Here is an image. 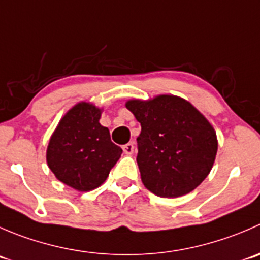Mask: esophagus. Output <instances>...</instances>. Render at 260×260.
I'll use <instances>...</instances> for the list:
<instances>
[{
    "instance_id": "obj_1",
    "label": "esophagus",
    "mask_w": 260,
    "mask_h": 260,
    "mask_svg": "<svg viewBox=\"0 0 260 260\" xmlns=\"http://www.w3.org/2000/svg\"><path fill=\"white\" fill-rule=\"evenodd\" d=\"M123 151H124L125 155H132L133 151H135V145L132 142L127 143V145L123 146Z\"/></svg>"
}]
</instances>
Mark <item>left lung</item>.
<instances>
[{
    "label": "left lung",
    "mask_w": 260,
    "mask_h": 260,
    "mask_svg": "<svg viewBox=\"0 0 260 260\" xmlns=\"http://www.w3.org/2000/svg\"><path fill=\"white\" fill-rule=\"evenodd\" d=\"M141 123L137 164L143 185L158 197L190 193L208 176L218 142L213 125L188 100L162 94L125 103Z\"/></svg>",
    "instance_id": "8db88e82"
}]
</instances>
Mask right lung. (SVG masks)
Masks as SVG:
<instances>
[{"label": "right lung", "mask_w": 260, "mask_h": 260, "mask_svg": "<svg viewBox=\"0 0 260 260\" xmlns=\"http://www.w3.org/2000/svg\"><path fill=\"white\" fill-rule=\"evenodd\" d=\"M103 108L80 102L60 118L47 147V164L55 178L75 190L90 191L107 180L122 148L100 124Z\"/></svg>", "instance_id": "add662e5"}]
</instances>
